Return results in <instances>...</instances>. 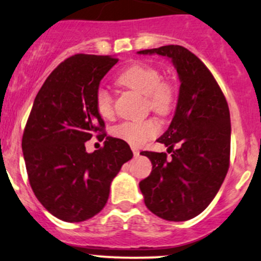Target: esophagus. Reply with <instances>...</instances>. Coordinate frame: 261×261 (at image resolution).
<instances>
[{
	"mask_svg": "<svg viewBox=\"0 0 261 261\" xmlns=\"http://www.w3.org/2000/svg\"><path fill=\"white\" fill-rule=\"evenodd\" d=\"M131 150H133V152H134V156H139V154H140V151H139V148H136V147H133V148H131Z\"/></svg>",
	"mask_w": 261,
	"mask_h": 261,
	"instance_id": "34e87169",
	"label": "esophagus"
}]
</instances>
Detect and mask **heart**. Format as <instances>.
I'll return each mask as SVG.
<instances>
[{"instance_id":"1","label":"heart","mask_w":261,"mask_h":261,"mask_svg":"<svg viewBox=\"0 0 261 261\" xmlns=\"http://www.w3.org/2000/svg\"><path fill=\"white\" fill-rule=\"evenodd\" d=\"M117 82L145 95L147 107L157 114H167L173 107L174 89L163 80L159 69L145 63H135L120 73ZM95 108L102 117L114 114L113 96L107 88L99 87L94 95ZM160 124L154 119L131 120L120 122L113 128V135L126 144L139 147L160 133Z\"/></svg>"}]
</instances>
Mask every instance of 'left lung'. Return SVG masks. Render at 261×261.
<instances>
[{
    "instance_id": "left-lung-1",
    "label": "left lung",
    "mask_w": 261,
    "mask_h": 261,
    "mask_svg": "<svg viewBox=\"0 0 261 261\" xmlns=\"http://www.w3.org/2000/svg\"><path fill=\"white\" fill-rule=\"evenodd\" d=\"M139 54H159L172 61L179 94L170 127L157 141L176 150L142 151L152 163L139 183L145 204L170 222L197 217L210 205L227 176L230 157V114L222 89L197 56L182 45H163Z\"/></svg>"
}]
</instances>
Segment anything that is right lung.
Listing matches in <instances>:
<instances>
[{"instance_id": "obj_1", "label": "right lung", "mask_w": 261, "mask_h": 261, "mask_svg": "<svg viewBox=\"0 0 261 261\" xmlns=\"http://www.w3.org/2000/svg\"><path fill=\"white\" fill-rule=\"evenodd\" d=\"M119 59L75 54L45 79L34 99L22 137L30 185L43 207L58 219L76 223L107 204L110 185L133 159L130 146L104 134L94 95ZM96 135L105 146L93 154L85 142Z\"/></svg>"}]
</instances>
